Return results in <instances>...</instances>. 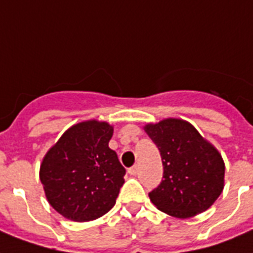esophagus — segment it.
I'll return each instance as SVG.
<instances>
[{
    "instance_id": "obj_1",
    "label": "esophagus",
    "mask_w": 253,
    "mask_h": 253,
    "mask_svg": "<svg viewBox=\"0 0 253 253\" xmlns=\"http://www.w3.org/2000/svg\"><path fill=\"white\" fill-rule=\"evenodd\" d=\"M128 173L130 174V175H137V174H138V166L137 165L132 166V168L128 170Z\"/></svg>"
}]
</instances>
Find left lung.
Here are the masks:
<instances>
[{"label":"left lung","instance_id":"left-lung-1","mask_svg":"<svg viewBox=\"0 0 253 253\" xmlns=\"http://www.w3.org/2000/svg\"><path fill=\"white\" fill-rule=\"evenodd\" d=\"M144 129L164 165V179L149 193L152 203L179 219L210 209L224 187V162L216 148L181 119H165Z\"/></svg>","mask_w":253,"mask_h":253}]
</instances>
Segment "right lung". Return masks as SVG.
<instances>
[{
  "instance_id": "add662e5",
  "label": "right lung",
  "mask_w": 253,
  "mask_h": 253,
  "mask_svg": "<svg viewBox=\"0 0 253 253\" xmlns=\"http://www.w3.org/2000/svg\"><path fill=\"white\" fill-rule=\"evenodd\" d=\"M113 126L88 120L72 125L47 152L39 170L48 203L74 222L107 214L124 185L125 169L109 148Z\"/></svg>"
}]
</instances>
